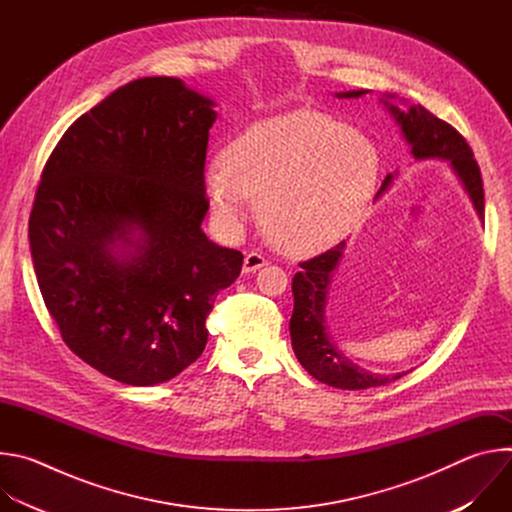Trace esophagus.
Wrapping results in <instances>:
<instances>
[{
    "mask_svg": "<svg viewBox=\"0 0 512 512\" xmlns=\"http://www.w3.org/2000/svg\"><path fill=\"white\" fill-rule=\"evenodd\" d=\"M265 265H267V259H265L261 253L251 251V253H247L245 259H243V273H245V275H247V273H255V271H259L261 267H265Z\"/></svg>",
    "mask_w": 512,
    "mask_h": 512,
    "instance_id": "esophagus-1",
    "label": "esophagus"
}]
</instances>
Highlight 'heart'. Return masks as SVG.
I'll return each mask as SVG.
<instances>
[{
    "label": "heart",
    "mask_w": 512,
    "mask_h": 512,
    "mask_svg": "<svg viewBox=\"0 0 512 512\" xmlns=\"http://www.w3.org/2000/svg\"><path fill=\"white\" fill-rule=\"evenodd\" d=\"M381 170L377 145L358 129L300 109L251 125L202 174L204 194L223 227L243 225L247 200L281 251L318 255L362 221Z\"/></svg>",
    "instance_id": "b5f03b06"
}]
</instances>
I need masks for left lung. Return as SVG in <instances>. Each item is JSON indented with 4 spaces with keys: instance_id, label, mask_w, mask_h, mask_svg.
<instances>
[{
    "instance_id": "left-lung-1",
    "label": "left lung",
    "mask_w": 512,
    "mask_h": 512,
    "mask_svg": "<svg viewBox=\"0 0 512 512\" xmlns=\"http://www.w3.org/2000/svg\"><path fill=\"white\" fill-rule=\"evenodd\" d=\"M362 95H367V91L336 93L338 99H358ZM395 99V95H383L381 101L401 127L405 141L411 145V154L415 162H450V168L454 170L466 194L470 196L480 221H484L482 176L466 139L450 123L437 119L425 107L411 105L409 109H403L393 103ZM395 176L397 172L385 178L381 190L377 192V198L391 186ZM344 247L346 241L310 261L300 263L302 271H298L294 275V281H291V291H294V314H291L289 320L291 346H294V352L302 367L320 383L348 391L381 387L401 379L405 373L377 375L358 367V364L344 356V352L334 344L326 328L328 291L332 275L338 269L340 259L344 255Z\"/></svg>"
}]
</instances>
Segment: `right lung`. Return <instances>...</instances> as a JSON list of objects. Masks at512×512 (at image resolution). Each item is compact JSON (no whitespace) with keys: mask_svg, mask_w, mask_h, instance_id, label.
<instances>
[{"mask_svg":"<svg viewBox=\"0 0 512 512\" xmlns=\"http://www.w3.org/2000/svg\"><path fill=\"white\" fill-rule=\"evenodd\" d=\"M214 105L180 79L131 81L66 129L36 190L44 304L66 346L125 385L190 367L216 294L241 273V251L200 229Z\"/></svg>","mask_w":512,"mask_h":512,"instance_id":"add662e5","label":"right lung"}]
</instances>
